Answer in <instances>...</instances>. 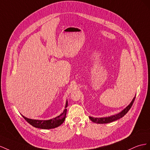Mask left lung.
<instances>
[{
	"instance_id": "8db88e82",
	"label": "left lung",
	"mask_w": 150,
	"mask_h": 150,
	"mask_svg": "<svg viewBox=\"0 0 150 150\" xmlns=\"http://www.w3.org/2000/svg\"><path fill=\"white\" fill-rule=\"evenodd\" d=\"M135 98H136V97H134V99H132L130 104L128 106H127L125 109L122 110L121 112H119V114H117L114 115H111V116L108 117L95 118V117H89V118L92 122H95V123H97V124H106V123H109L111 122H113L114 121H116V120H117V119L122 117L124 115H125L128 112V111L129 110L132 104H133V103H134Z\"/></svg>"
}]
</instances>
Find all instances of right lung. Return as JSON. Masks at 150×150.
<instances>
[{
	"label": "right lung",
	"instance_id": "right-lung-1",
	"mask_svg": "<svg viewBox=\"0 0 150 150\" xmlns=\"http://www.w3.org/2000/svg\"><path fill=\"white\" fill-rule=\"evenodd\" d=\"M68 106V102L67 101L65 108H67ZM67 109L64 110L63 112L60 114L58 116L56 117L55 118H53L52 119H50V120H36V119H28L27 117H24L23 115V117L24 118V119L30 125H32L35 127L40 128V129H53V128H55L57 127H58L60 126L64 122L66 117L67 115Z\"/></svg>",
	"mask_w": 150,
	"mask_h": 150
}]
</instances>
